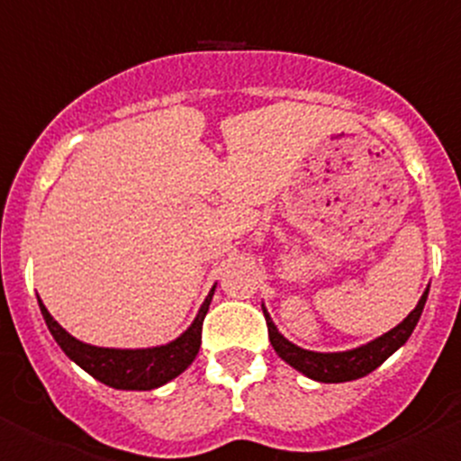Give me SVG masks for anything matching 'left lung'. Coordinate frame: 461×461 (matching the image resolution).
Here are the masks:
<instances>
[{
	"label": "left lung",
	"instance_id": "obj_1",
	"mask_svg": "<svg viewBox=\"0 0 461 461\" xmlns=\"http://www.w3.org/2000/svg\"><path fill=\"white\" fill-rule=\"evenodd\" d=\"M427 295H429V288H425V293H422V297L418 300L413 312H411L402 323L394 325L393 330H388L385 335L376 337V339H372L369 344L357 346V348H348V351L337 353H319L300 348V346L288 341L286 337L276 330L275 321L270 319V313H267L266 307H263V313H266L267 321L270 344L281 360L288 362L293 369H297V372L304 374L307 378H313V381L346 383L372 374L374 369L381 367L383 362L388 360L397 348H402V346L406 344V339H409L411 332H413L415 325H418V321H420Z\"/></svg>",
	"mask_w": 461,
	"mask_h": 461
}]
</instances>
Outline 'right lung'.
I'll list each match as a JSON object with an SVG mask.
<instances>
[{"label":"right lung","mask_w":461,"mask_h":461,"mask_svg":"<svg viewBox=\"0 0 461 461\" xmlns=\"http://www.w3.org/2000/svg\"><path fill=\"white\" fill-rule=\"evenodd\" d=\"M214 288L217 286H212V291L207 293L205 303L195 313L194 323L177 339L161 346H149V348H105V346L85 344V341L68 335L67 330L52 319L46 304L41 303V297H39L43 321H46L48 330L59 344V348L89 376L117 390H154L180 376L198 356L203 319L210 309Z\"/></svg>","instance_id":"1"}]
</instances>
